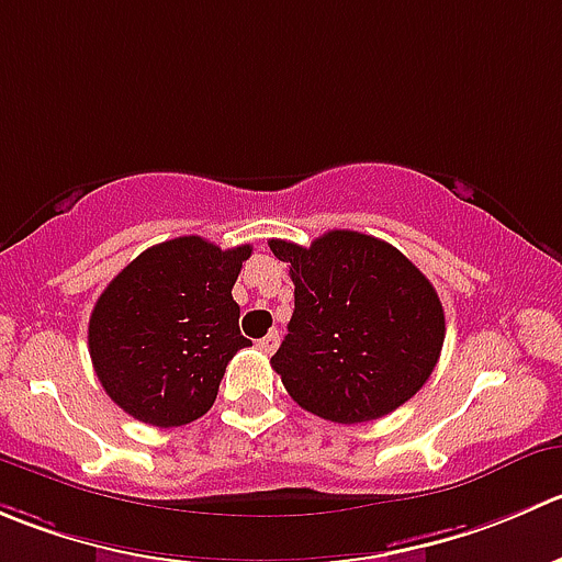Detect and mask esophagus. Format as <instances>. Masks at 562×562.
Here are the masks:
<instances>
[{"instance_id": "34e87169", "label": "esophagus", "mask_w": 562, "mask_h": 562, "mask_svg": "<svg viewBox=\"0 0 562 562\" xmlns=\"http://www.w3.org/2000/svg\"><path fill=\"white\" fill-rule=\"evenodd\" d=\"M277 346H280V331H277V329H271L269 335L263 337V340H258V348L263 353H274Z\"/></svg>"}]
</instances>
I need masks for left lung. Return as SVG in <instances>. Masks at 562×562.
I'll return each instance as SVG.
<instances>
[{
    "label": "left lung",
    "mask_w": 562,
    "mask_h": 562,
    "mask_svg": "<svg viewBox=\"0 0 562 562\" xmlns=\"http://www.w3.org/2000/svg\"><path fill=\"white\" fill-rule=\"evenodd\" d=\"M269 247L293 280V315L271 368L299 406L351 426L395 412L426 384L445 310L406 255L357 231Z\"/></svg>",
    "instance_id": "8db88e82"
}]
</instances>
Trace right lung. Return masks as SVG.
<instances>
[{
    "label": "right lung",
    "mask_w": 562,
    "mask_h": 562,
    "mask_svg": "<svg viewBox=\"0 0 562 562\" xmlns=\"http://www.w3.org/2000/svg\"><path fill=\"white\" fill-rule=\"evenodd\" d=\"M249 244L222 249L200 236L156 244L131 260L90 315L92 368L106 395L139 423L187 426L216 401L236 351L233 285Z\"/></svg>",
    "instance_id": "right-lung-1"
}]
</instances>
